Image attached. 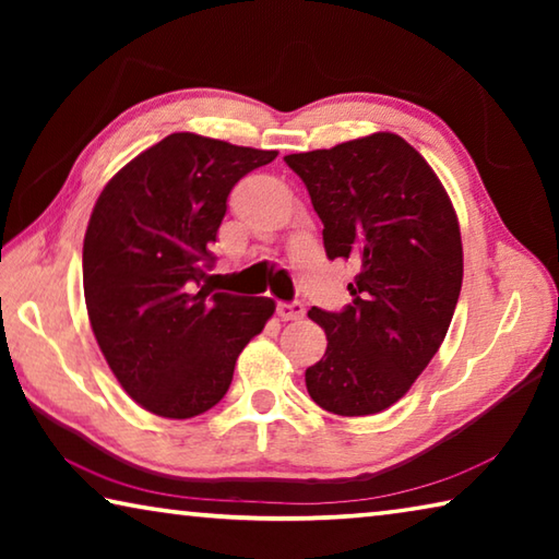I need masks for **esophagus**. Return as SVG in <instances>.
I'll return each mask as SVG.
<instances>
[{"instance_id":"esophagus-1","label":"esophagus","mask_w":559,"mask_h":559,"mask_svg":"<svg viewBox=\"0 0 559 559\" xmlns=\"http://www.w3.org/2000/svg\"><path fill=\"white\" fill-rule=\"evenodd\" d=\"M276 313L281 320H300L306 316V308H302V302H278Z\"/></svg>"}]
</instances>
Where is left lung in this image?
<instances>
[{
	"label": "left lung",
	"mask_w": 559,
	"mask_h": 559,
	"mask_svg": "<svg viewBox=\"0 0 559 559\" xmlns=\"http://www.w3.org/2000/svg\"><path fill=\"white\" fill-rule=\"evenodd\" d=\"M323 222L328 259L355 261L340 313L310 308L328 349L308 394L340 416L400 402L439 353L463 281L459 219L427 159L394 132L286 155Z\"/></svg>",
	"instance_id": "1"
}]
</instances>
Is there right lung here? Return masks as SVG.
<instances>
[{"instance_id":"1","label":"right lung","mask_w":559,"mask_h":559,"mask_svg":"<svg viewBox=\"0 0 559 559\" xmlns=\"http://www.w3.org/2000/svg\"><path fill=\"white\" fill-rule=\"evenodd\" d=\"M276 155L173 132L103 187L83 239V293L103 357L143 409L165 419L212 409L276 310L271 298L200 290L231 187Z\"/></svg>"}]
</instances>
